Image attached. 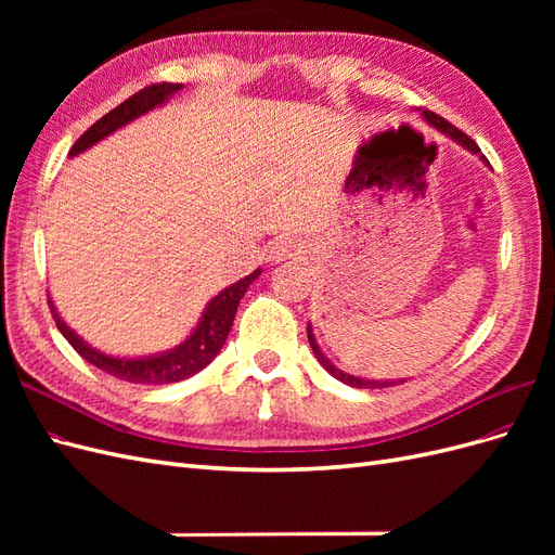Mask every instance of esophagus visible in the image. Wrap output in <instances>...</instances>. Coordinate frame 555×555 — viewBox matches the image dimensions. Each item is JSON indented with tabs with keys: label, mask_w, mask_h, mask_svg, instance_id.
Returning <instances> with one entry per match:
<instances>
[{
	"label": "esophagus",
	"mask_w": 555,
	"mask_h": 555,
	"mask_svg": "<svg viewBox=\"0 0 555 555\" xmlns=\"http://www.w3.org/2000/svg\"><path fill=\"white\" fill-rule=\"evenodd\" d=\"M300 255V245L294 238H278L271 249H268V259L271 261H284Z\"/></svg>",
	"instance_id": "obj_1"
}]
</instances>
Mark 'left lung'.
I'll list each match as a JSON object with an SVG mask.
<instances>
[{
    "mask_svg": "<svg viewBox=\"0 0 555 555\" xmlns=\"http://www.w3.org/2000/svg\"><path fill=\"white\" fill-rule=\"evenodd\" d=\"M424 113V117L426 120L433 125V127H438L442 133H447V137H451L453 141L456 143H461L463 147H467L469 153H475V155H479L486 164H489V159H486L483 155H481V150H479V145L467 137L465 131H461L459 127H453L451 122H447L442 115H438V113H433V111H422ZM308 340H310V347H312V351H314V357H317V361L322 363L326 371L335 377V379H340L343 384H349V386H354V389H386V386H396V384H402L405 379H400V382H375V379H361V377H354V375H347V373H343L340 367H335L324 354H322V349H319V345H317V340H314V335H312V328L308 326Z\"/></svg>",
    "mask_w": 555,
    "mask_h": 555,
    "instance_id": "1",
    "label": "left lung"
}]
</instances>
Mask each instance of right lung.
<instances>
[{
    "label": "right lung",
    "instance_id": "1",
    "mask_svg": "<svg viewBox=\"0 0 555 555\" xmlns=\"http://www.w3.org/2000/svg\"><path fill=\"white\" fill-rule=\"evenodd\" d=\"M178 90H182L180 82H157V86H147V88L139 90L137 94H131L127 102L108 111L102 120H96L86 133H82V137L74 143L69 155L74 157V155L82 153V150H88L96 141L106 139L108 133H113L115 129H120L127 122L137 120L139 115L153 111L155 106H162L166 99H169ZM259 275H261V268H257V271L249 273L247 278L238 280L236 284H231V287L222 289L210 300L204 317H201L198 326L194 328V333L188 340L171 351H164V354L145 357V359H117V357L102 354V351L92 349L88 343H82L78 335L62 322V317L57 314L53 300H48V306H50V312H53V319H55L60 333L66 340H69V345L78 351L82 359L96 365L99 371H104L117 379H125L131 384H171V382L188 379V377L196 375L198 371H204V367L217 357V351L222 349L227 335L231 331L233 317H236L241 298L245 296L249 284L255 282Z\"/></svg>",
    "mask_w": 555,
    "mask_h": 555
}]
</instances>
